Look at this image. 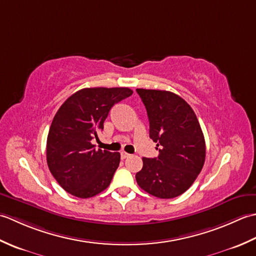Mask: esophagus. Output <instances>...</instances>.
Masks as SVG:
<instances>
[{"instance_id": "esophagus-1", "label": "esophagus", "mask_w": 256, "mask_h": 256, "mask_svg": "<svg viewBox=\"0 0 256 256\" xmlns=\"http://www.w3.org/2000/svg\"><path fill=\"white\" fill-rule=\"evenodd\" d=\"M130 156H131V155H130L128 153H126V152H122V153H121V157H122L123 160L128 158V157H130Z\"/></svg>"}]
</instances>
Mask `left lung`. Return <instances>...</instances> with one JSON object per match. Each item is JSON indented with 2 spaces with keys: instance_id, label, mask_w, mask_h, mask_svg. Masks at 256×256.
Wrapping results in <instances>:
<instances>
[{
  "instance_id": "8db88e82",
  "label": "left lung",
  "mask_w": 256,
  "mask_h": 256,
  "mask_svg": "<svg viewBox=\"0 0 256 256\" xmlns=\"http://www.w3.org/2000/svg\"><path fill=\"white\" fill-rule=\"evenodd\" d=\"M148 111L150 138L160 155L143 158L138 186L162 199L175 198L192 186L202 170L206 143L198 118L182 98L165 90L136 89Z\"/></svg>"
}]
</instances>
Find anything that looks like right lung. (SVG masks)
Masks as SVG:
<instances>
[{"mask_svg": "<svg viewBox=\"0 0 256 256\" xmlns=\"http://www.w3.org/2000/svg\"><path fill=\"white\" fill-rule=\"evenodd\" d=\"M132 94L128 88H84L55 114L47 136V165L70 194L86 199L108 187L121 156L96 150L91 142L103 130L111 108Z\"/></svg>", "mask_w": 256, "mask_h": 256, "instance_id": "add662e5", "label": "right lung"}]
</instances>
